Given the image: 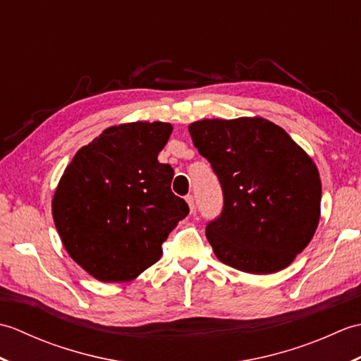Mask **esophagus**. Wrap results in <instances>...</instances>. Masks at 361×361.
I'll return each instance as SVG.
<instances>
[{
	"mask_svg": "<svg viewBox=\"0 0 361 361\" xmlns=\"http://www.w3.org/2000/svg\"><path fill=\"white\" fill-rule=\"evenodd\" d=\"M186 203L189 204L190 212H194V208H195V198H194V195L188 194V195H186Z\"/></svg>",
	"mask_w": 361,
	"mask_h": 361,
	"instance_id": "esophagus-1",
	"label": "esophagus"
}]
</instances>
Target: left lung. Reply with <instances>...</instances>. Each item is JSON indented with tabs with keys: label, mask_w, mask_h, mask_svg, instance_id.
Instances as JSON below:
<instances>
[{
	"label": "left lung",
	"mask_w": 361,
	"mask_h": 361,
	"mask_svg": "<svg viewBox=\"0 0 361 361\" xmlns=\"http://www.w3.org/2000/svg\"><path fill=\"white\" fill-rule=\"evenodd\" d=\"M189 133L224 190L220 216L206 225L216 256L252 274L288 267L319 221L315 163L286 130L262 118L203 119Z\"/></svg>",
	"instance_id": "8db88e82"
}]
</instances>
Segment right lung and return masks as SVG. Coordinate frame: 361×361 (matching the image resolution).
Returning <instances> with one entry per match:
<instances>
[{"label":"right lung","instance_id":"1","mask_svg":"<svg viewBox=\"0 0 361 361\" xmlns=\"http://www.w3.org/2000/svg\"><path fill=\"white\" fill-rule=\"evenodd\" d=\"M172 126L132 122L106 128L75 153L60 178L52 217L66 251L102 282H126L163 255L161 245L189 206L173 169L158 161Z\"/></svg>","mask_w":361,"mask_h":361}]
</instances>
